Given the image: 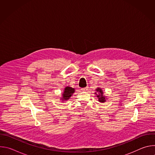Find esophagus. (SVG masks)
I'll list each match as a JSON object with an SVG mask.
<instances>
[{"label": "esophagus", "mask_w": 155, "mask_h": 155, "mask_svg": "<svg viewBox=\"0 0 155 155\" xmlns=\"http://www.w3.org/2000/svg\"><path fill=\"white\" fill-rule=\"evenodd\" d=\"M87 87H84V88H81V91H86L87 90Z\"/></svg>", "instance_id": "obj_1"}]
</instances>
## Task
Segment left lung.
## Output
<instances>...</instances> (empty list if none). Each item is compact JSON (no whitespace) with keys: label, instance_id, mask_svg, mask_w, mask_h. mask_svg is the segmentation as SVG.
Instances as JSON below:
<instances>
[{"label":"left lung","instance_id":"1","mask_svg":"<svg viewBox=\"0 0 155 155\" xmlns=\"http://www.w3.org/2000/svg\"><path fill=\"white\" fill-rule=\"evenodd\" d=\"M96 93H95V94L97 95V97L99 99V101L100 102H105L106 101V98L104 95V93L100 87H97V89H96Z\"/></svg>","mask_w":155,"mask_h":155}]
</instances>
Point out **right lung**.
<instances>
[{"label":"right lung","instance_id":"1","mask_svg":"<svg viewBox=\"0 0 155 155\" xmlns=\"http://www.w3.org/2000/svg\"><path fill=\"white\" fill-rule=\"evenodd\" d=\"M75 92V89L72 88L70 86H67L65 87L64 91L62 93V97L61 99H62V101H66L72 96V94Z\"/></svg>","mask_w":155,"mask_h":155}]
</instances>
